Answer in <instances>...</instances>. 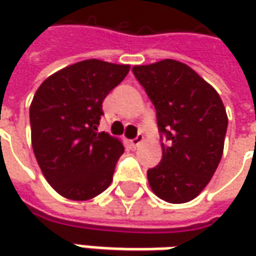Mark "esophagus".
<instances>
[{
    "mask_svg": "<svg viewBox=\"0 0 256 256\" xmlns=\"http://www.w3.org/2000/svg\"><path fill=\"white\" fill-rule=\"evenodd\" d=\"M142 142H144V135L142 134H138V135H136V138H134L132 141H131V145H132L134 148H136V146H140Z\"/></svg>",
    "mask_w": 256,
    "mask_h": 256,
    "instance_id": "obj_1",
    "label": "esophagus"
}]
</instances>
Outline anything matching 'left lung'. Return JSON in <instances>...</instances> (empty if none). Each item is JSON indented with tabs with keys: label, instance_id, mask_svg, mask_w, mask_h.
<instances>
[{
	"label": "left lung",
	"instance_id": "1",
	"mask_svg": "<svg viewBox=\"0 0 256 256\" xmlns=\"http://www.w3.org/2000/svg\"><path fill=\"white\" fill-rule=\"evenodd\" d=\"M134 75L156 110L162 160L148 170L152 192L170 204L196 198L224 152L228 116L221 96L191 66L175 60L135 65Z\"/></svg>",
	"mask_w": 256,
	"mask_h": 256
}]
</instances>
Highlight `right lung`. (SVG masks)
Wrapping results in <instances>:
<instances>
[{
  "instance_id": "add662e5",
  "label": "right lung",
  "mask_w": 256,
  "mask_h": 256,
  "mask_svg": "<svg viewBox=\"0 0 256 256\" xmlns=\"http://www.w3.org/2000/svg\"><path fill=\"white\" fill-rule=\"evenodd\" d=\"M130 65L85 60L50 75L30 106L31 144L48 184L64 198L88 201L112 182L122 142L98 132L105 96Z\"/></svg>"
}]
</instances>
